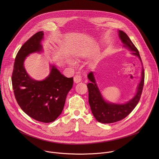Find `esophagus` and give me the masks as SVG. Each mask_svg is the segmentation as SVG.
<instances>
[{
  "label": "esophagus",
  "instance_id": "34e87169",
  "mask_svg": "<svg viewBox=\"0 0 159 159\" xmlns=\"http://www.w3.org/2000/svg\"><path fill=\"white\" fill-rule=\"evenodd\" d=\"M82 80V78H81V76L79 75H76L74 77V81L75 83H79L80 82H81Z\"/></svg>",
  "mask_w": 159,
  "mask_h": 159
}]
</instances>
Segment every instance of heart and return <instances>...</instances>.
Instances as JSON below:
<instances>
[{
	"instance_id": "heart-1",
	"label": "heart",
	"mask_w": 159,
	"mask_h": 159,
	"mask_svg": "<svg viewBox=\"0 0 159 159\" xmlns=\"http://www.w3.org/2000/svg\"><path fill=\"white\" fill-rule=\"evenodd\" d=\"M67 61H68V63H69V64H70V65H72L73 64V63H74V61L71 60V59H69L67 60Z\"/></svg>"
}]
</instances>
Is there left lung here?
Returning a JSON list of instances; mask_svg holds the SVG:
<instances>
[{
    "label": "left lung",
    "mask_w": 159,
    "mask_h": 159,
    "mask_svg": "<svg viewBox=\"0 0 159 159\" xmlns=\"http://www.w3.org/2000/svg\"><path fill=\"white\" fill-rule=\"evenodd\" d=\"M118 35L124 44L123 47L132 52L131 54L137 57L142 64L139 50L128 35L121 30L118 31ZM87 77L90 81L87 85L89 91V103L94 118L102 123H112L126 118L139 103L143 87L145 73L142 65L141 80L137 87V93L132 99L124 104L112 103L106 101L96 84L93 72H89Z\"/></svg>",
    "instance_id": "obj_1"
}]
</instances>
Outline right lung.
Masks as SVG:
<instances>
[{
	"instance_id": "1",
	"label": "right lung",
	"mask_w": 159,
	"mask_h": 159,
	"mask_svg": "<svg viewBox=\"0 0 159 159\" xmlns=\"http://www.w3.org/2000/svg\"><path fill=\"white\" fill-rule=\"evenodd\" d=\"M43 31L36 33L19 50L15 58L12 84L16 99L22 110L36 121L51 123L61 113L74 80L73 77L62 75L55 65H50V74L43 80H36L28 74L25 60L31 53L43 52Z\"/></svg>"
}]
</instances>
